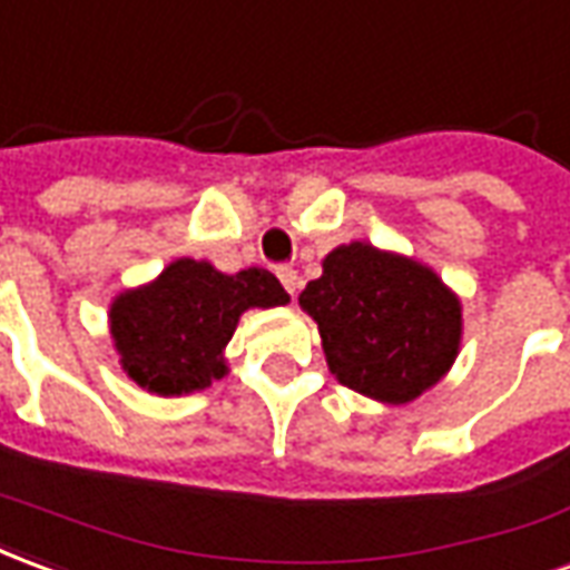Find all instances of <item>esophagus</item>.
Masks as SVG:
<instances>
[{"label": "esophagus", "instance_id": "esophagus-1", "mask_svg": "<svg viewBox=\"0 0 570 570\" xmlns=\"http://www.w3.org/2000/svg\"><path fill=\"white\" fill-rule=\"evenodd\" d=\"M276 276H278V282L285 285V292L294 297V294H297V285H301V278H297V269H294V266H276Z\"/></svg>", "mask_w": 570, "mask_h": 570}]
</instances>
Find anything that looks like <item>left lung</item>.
<instances>
[{
  "instance_id": "obj_1",
  "label": "left lung",
  "mask_w": 570,
  "mask_h": 570,
  "mask_svg": "<svg viewBox=\"0 0 570 570\" xmlns=\"http://www.w3.org/2000/svg\"><path fill=\"white\" fill-rule=\"evenodd\" d=\"M301 306L316 318L331 374L386 405L414 402L458 358V294L430 266L368 242L334 248Z\"/></svg>"
}]
</instances>
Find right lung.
<instances>
[{"label":"right lung","mask_w":570,"mask_h":570,"mask_svg":"<svg viewBox=\"0 0 570 570\" xmlns=\"http://www.w3.org/2000/svg\"><path fill=\"white\" fill-rule=\"evenodd\" d=\"M288 301L269 269L248 266L227 276L208 261L180 257L149 285L112 301L110 334L137 386L156 395L196 393L229 371L224 350L242 313Z\"/></svg>","instance_id":"add662e5"}]
</instances>
